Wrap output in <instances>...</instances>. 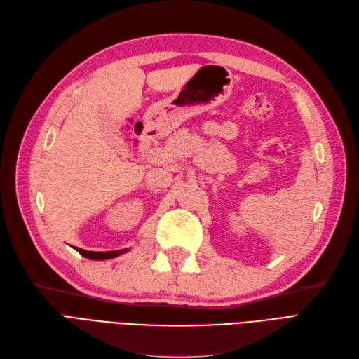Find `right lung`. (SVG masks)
Here are the masks:
<instances>
[{"label":"right lung","mask_w":359,"mask_h":359,"mask_svg":"<svg viewBox=\"0 0 359 359\" xmlns=\"http://www.w3.org/2000/svg\"><path fill=\"white\" fill-rule=\"evenodd\" d=\"M78 253H81L83 257L87 259H94V261H104V259H111V257H116L125 252H128V249H122V250H113V252H90V250H83L79 248H74Z\"/></svg>","instance_id":"add662e5"}]
</instances>
